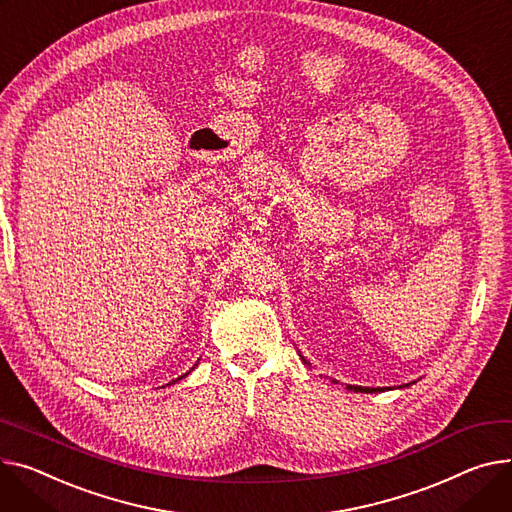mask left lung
I'll return each mask as SVG.
<instances>
[{
	"label": "left lung",
	"mask_w": 512,
	"mask_h": 512,
	"mask_svg": "<svg viewBox=\"0 0 512 512\" xmlns=\"http://www.w3.org/2000/svg\"><path fill=\"white\" fill-rule=\"evenodd\" d=\"M304 360V358H302ZM306 362V360H304ZM306 364H309V362H306ZM335 383V381H333ZM407 387V385H405ZM348 389L350 391H356V393H379V391H385L383 387H358V385H348Z\"/></svg>",
	"instance_id": "obj_1"
}]
</instances>
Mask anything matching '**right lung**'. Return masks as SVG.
Returning a JSON list of instances; mask_svg holds the SVG:
<instances>
[{"mask_svg":"<svg viewBox=\"0 0 512 512\" xmlns=\"http://www.w3.org/2000/svg\"><path fill=\"white\" fill-rule=\"evenodd\" d=\"M183 377H187V374H183ZM183 377H179V379H183Z\"/></svg>","mask_w":512,"mask_h":512,"instance_id":"add662e5","label":"right lung"}]
</instances>
